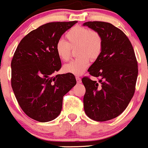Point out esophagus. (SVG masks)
I'll use <instances>...</instances> for the list:
<instances>
[{
  "instance_id": "34e87169",
  "label": "esophagus",
  "mask_w": 148,
  "mask_h": 148,
  "mask_svg": "<svg viewBox=\"0 0 148 148\" xmlns=\"http://www.w3.org/2000/svg\"><path fill=\"white\" fill-rule=\"evenodd\" d=\"M76 79H77V82L78 84H80L82 82L81 78H80L79 77H78V76H77V77H76Z\"/></svg>"
}]
</instances>
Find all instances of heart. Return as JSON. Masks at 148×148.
Returning a JSON list of instances; mask_svg holds the SVG:
<instances>
[{"label": "heart", "mask_w": 148, "mask_h": 148, "mask_svg": "<svg viewBox=\"0 0 148 148\" xmlns=\"http://www.w3.org/2000/svg\"><path fill=\"white\" fill-rule=\"evenodd\" d=\"M66 42L59 40L56 42L55 50L61 60L70 59L71 50L75 49L77 59L64 66L66 73L80 75L89 67L90 60L95 62L100 56L103 49L102 36L97 31L81 26L71 28L65 36Z\"/></svg>", "instance_id": "1"}]
</instances>
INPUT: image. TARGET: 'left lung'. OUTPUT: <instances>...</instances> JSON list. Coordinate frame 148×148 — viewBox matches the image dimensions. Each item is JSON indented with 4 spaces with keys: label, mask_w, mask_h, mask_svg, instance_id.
I'll list each match as a JSON object with an SVG mask.
<instances>
[{
    "label": "left lung",
    "mask_w": 148,
    "mask_h": 148,
    "mask_svg": "<svg viewBox=\"0 0 148 148\" xmlns=\"http://www.w3.org/2000/svg\"><path fill=\"white\" fill-rule=\"evenodd\" d=\"M83 26L97 31L103 39L102 53L88 69L98 80L82 79L86 89L84 112L93 120H112L123 112L135 93L138 74L135 51L123 31L111 23L88 21Z\"/></svg>",
    "instance_id": "left-lung-1"
}]
</instances>
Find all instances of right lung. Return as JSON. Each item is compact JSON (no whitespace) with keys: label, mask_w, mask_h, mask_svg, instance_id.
Instances as JSON below:
<instances>
[{"label":"right lung","mask_w":148,"mask_h":148,"mask_svg":"<svg viewBox=\"0 0 148 148\" xmlns=\"http://www.w3.org/2000/svg\"><path fill=\"white\" fill-rule=\"evenodd\" d=\"M77 23H46L28 33L17 46L11 61V86L21 108L33 120L56 118L63 97L77 84L72 74L54 75L62 67L56 42Z\"/></svg>","instance_id":"obj_1"}]
</instances>
